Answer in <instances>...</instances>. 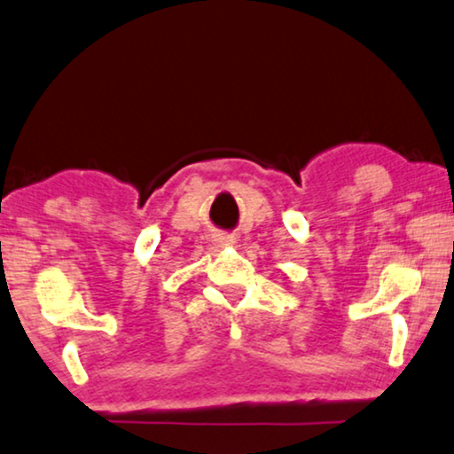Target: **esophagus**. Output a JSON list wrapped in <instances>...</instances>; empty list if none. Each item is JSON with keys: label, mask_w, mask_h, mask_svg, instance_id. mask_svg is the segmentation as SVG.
Listing matches in <instances>:
<instances>
[{"label": "esophagus", "mask_w": 454, "mask_h": 454, "mask_svg": "<svg viewBox=\"0 0 454 454\" xmlns=\"http://www.w3.org/2000/svg\"><path fill=\"white\" fill-rule=\"evenodd\" d=\"M214 245L215 247H230L234 245V236L228 232H215L214 234Z\"/></svg>", "instance_id": "obj_1"}]
</instances>
